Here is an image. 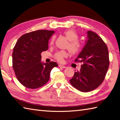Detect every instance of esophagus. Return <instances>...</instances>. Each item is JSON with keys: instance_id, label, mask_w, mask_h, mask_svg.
Instances as JSON below:
<instances>
[{"instance_id": "34e87169", "label": "esophagus", "mask_w": 120, "mask_h": 120, "mask_svg": "<svg viewBox=\"0 0 120 120\" xmlns=\"http://www.w3.org/2000/svg\"><path fill=\"white\" fill-rule=\"evenodd\" d=\"M58 67H60V68H66V66H64V65H60V64L58 65Z\"/></svg>"}]
</instances>
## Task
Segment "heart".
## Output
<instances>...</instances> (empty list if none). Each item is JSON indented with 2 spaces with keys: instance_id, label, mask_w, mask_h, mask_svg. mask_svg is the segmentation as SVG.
Instances as JSON below:
<instances>
[{
  "instance_id": "obj_1",
  "label": "heart",
  "mask_w": 120,
  "mask_h": 120,
  "mask_svg": "<svg viewBox=\"0 0 120 120\" xmlns=\"http://www.w3.org/2000/svg\"><path fill=\"white\" fill-rule=\"evenodd\" d=\"M64 34L69 41L67 48L69 52L72 55L78 54L81 52L82 49V45L78 41L79 35L78 33L73 29H68L64 32ZM54 37H52L49 42V45L51 46L54 43ZM54 58L58 62H62L64 58L68 56V53L66 51L61 50L56 52L54 54Z\"/></svg>"
}]
</instances>
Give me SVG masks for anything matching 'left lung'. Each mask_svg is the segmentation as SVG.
Wrapping results in <instances>:
<instances>
[{
  "mask_svg": "<svg viewBox=\"0 0 120 120\" xmlns=\"http://www.w3.org/2000/svg\"><path fill=\"white\" fill-rule=\"evenodd\" d=\"M88 39L75 62H82L80 71L70 79L72 86L82 92L96 89L104 80L109 65L107 45L98 34L87 32Z\"/></svg>",
  "mask_w": 120,
  "mask_h": 120,
  "instance_id": "left-lung-1",
  "label": "left lung"
}]
</instances>
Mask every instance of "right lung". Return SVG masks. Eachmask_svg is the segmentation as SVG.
<instances>
[{"instance_id": "obj_1", "label": "right lung", "mask_w": 120, "mask_h": 120, "mask_svg": "<svg viewBox=\"0 0 120 120\" xmlns=\"http://www.w3.org/2000/svg\"><path fill=\"white\" fill-rule=\"evenodd\" d=\"M54 31L40 30L23 34L13 49L12 66L16 78L23 86L37 89L48 82L56 63H42L41 53L48 49V41Z\"/></svg>"}]
</instances>
